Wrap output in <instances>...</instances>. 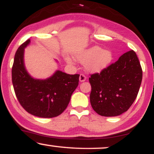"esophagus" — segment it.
<instances>
[{
    "label": "esophagus",
    "mask_w": 154,
    "mask_h": 154,
    "mask_svg": "<svg viewBox=\"0 0 154 154\" xmlns=\"http://www.w3.org/2000/svg\"><path fill=\"white\" fill-rule=\"evenodd\" d=\"M85 80H86V76L83 75V74H80V75H79V81H80V82H85Z\"/></svg>",
    "instance_id": "esophagus-1"
}]
</instances>
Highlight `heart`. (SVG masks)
Instances as JSON below:
<instances>
[{
    "instance_id": "obj_1",
    "label": "heart",
    "mask_w": 154,
    "mask_h": 154,
    "mask_svg": "<svg viewBox=\"0 0 154 154\" xmlns=\"http://www.w3.org/2000/svg\"><path fill=\"white\" fill-rule=\"evenodd\" d=\"M76 59L80 63H85L89 72H100L111 64L114 56L111 51L95 45L77 55ZM67 61L70 62L69 59H67Z\"/></svg>"
}]
</instances>
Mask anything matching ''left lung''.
I'll return each instance as SVG.
<instances>
[{
    "mask_svg": "<svg viewBox=\"0 0 154 154\" xmlns=\"http://www.w3.org/2000/svg\"><path fill=\"white\" fill-rule=\"evenodd\" d=\"M143 71L137 55L129 51L100 73L91 75L90 100L103 116H119L130 109L138 93Z\"/></svg>",
    "mask_w": 154,
    "mask_h": 154,
    "instance_id": "8db88e82",
    "label": "left lung"
}]
</instances>
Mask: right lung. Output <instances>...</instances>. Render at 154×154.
<instances>
[{
	"label": "right lung",
	"mask_w": 154,
	"mask_h": 154,
	"mask_svg": "<svg viewBox=\"0 0 154 154\" xmlns=\"http://www.w3.org/2000/svg\"><path fill=\"white\" fill-rule=\"evenodd\" d=\"M27 40L17 49L12 66V83L19 103L32 115L52 118L60 115L70 101L78 86L79 75H68L56 71L46 79L32 78L24 64V48Z\"/></svg>",
	"instance_id": "add662e5"
}]
</instances>
